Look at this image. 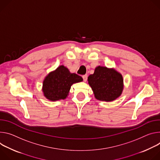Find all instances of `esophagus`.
Masks as SVG:
<instances>
[{"label":"esophagus","mask_w":160,"mask_h":160,"mask_svg":"<svg viewBox=\"0 0 160 160\" xmlns=\"http://www.w3.org/2000/svg\"><path fill=\"white\" fill-rule=\"evenodd\" d=\"M82 78H83V81L84 82H86L87 81V78H88V75L87 74H85L84 76H82Z\"/></svg>","instance_id":"34e87169"}]
</instances>
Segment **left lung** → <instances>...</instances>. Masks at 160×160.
<instances>
[{
    "label": "left lung",
    "mask_w": 160,
    "mask_h": 160,
    "mask_svg": "<svg viewBox=\"0 0 160 160\" xmlns=\"http://www.w3.org/2000/svg\"><path fill=\"white\" fill-rule=\"evenodd\" d=\"M88 81L95 98L101 101H113L120 97L123 90L122 76L114 68L98 66Z\"/></svg>",
    "instance_id": "1"
}]
</instances>
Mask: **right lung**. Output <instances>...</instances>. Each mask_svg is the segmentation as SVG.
Returning a JSON list of instances; mask_svg holds the SVG:
<instances>
[{"mask_svg": "<svg viewBox=\"0 0 160 160\" xmlns=\"http://www.w3.org/2000/svg\"><path fill=\"white\" fill-rule=\"evenodd\" d=\"M82 80L80 76L70 73L67 67L60 65L44 78L42 84L44 96L51 101L65 99L71 86Z\"/></svg>", "mask_w": 160, "mask_h": 160, "instance_id": "right-lung-1", "label": "right lung"}]
</instances>
